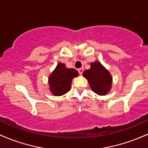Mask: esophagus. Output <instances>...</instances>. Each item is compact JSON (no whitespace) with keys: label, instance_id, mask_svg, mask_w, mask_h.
Returning <instances> with one entry per match:
<instances>
[{"label":"esophagus","instance_id":"1","mask_svg":"<svg viewBox=\"0 0 148 148\" xmlns=\"http://www.w3.org/2000/svg\"><path fill=\"white\" fill-rule=\"evenodd\" d=\"M78 71H79V74L82 75V74H83V72H84V68H83V67L79 68V69H78Z\"/></svg>","mask_w":148,"mask_h":148}]
</instances>
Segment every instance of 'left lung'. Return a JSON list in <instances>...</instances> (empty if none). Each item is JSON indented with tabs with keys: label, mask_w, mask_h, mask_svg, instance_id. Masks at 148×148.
Wrapping results in <instances>:
<instances>
[{
	"label": "left lung",
	"mask_w": 148,
	"mask_h": 148,
	"mask_svg": "<svg viewBox=\"0 0 148 148\" xmlns=\"http://www.w3.org/2000/svg\"><path fill=\"white\" fill-rule=\"evenodd\" d=\"M83 75L88 79L92 90L98 95H106L111 88V75L98 61L92 62L90 69L84 71Z\"/></svg>",
	"instance_id": "8db88e82"
}]
</instances>
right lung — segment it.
Segmentation results:
<instances>
[{"label":"right lung","instance_id":"right-lung-1","mask_svg":"<svg viewBox=\"0 0 148 148\" xmlns=\"http://www.w3.org/2000/svg\"><path fill=\"white\" fill-rule=\"evenodd\" d=\"M78 75L79 73L76 69H68L64 64L60 62L48 79L50 90L58 96L66 93L70 90L73 78Z\"/></svg>","mask_w":148,"mask_h":148}]
</instances>
